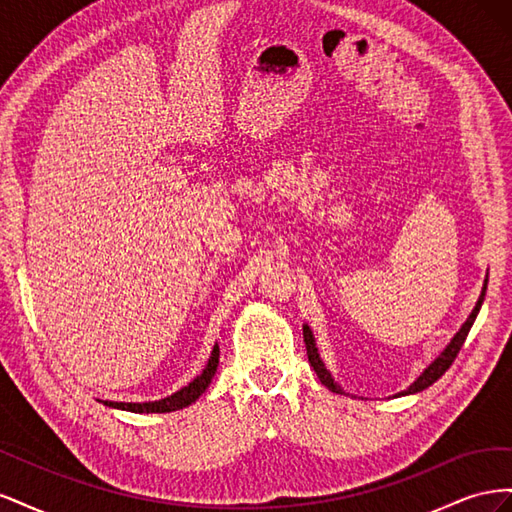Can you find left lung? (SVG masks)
Wrapping results in <instances>:
<instances>
[{"label":"left lung","mask_w":512,"mask_h":512,"mask_svg":"<svg viewBox=\"0 0 512 512\" xmlns=\"http://www.w3.org/2000/svg\"><path fill=\"white\" fill-rule=\"evenodd\" d=\"M485 290H487V280H485V284H483V292H480V297H478V301H476V307L472 309V314L468 316V320L463 322V327L457 331V335L451 339V344H448V346L442 350V354L438 356V359L433 361V363L423 371V374L418 376V378L410 384L408 391L399 393V395H412V393H418V391H425L427 386H431L438 378L444 376V371L453 365V361L457 359V354H459L463 342H466V337H468V333H470V329H472V324H474V320H476V316H478V312H480V305H483V301H485ZM303 339H305V348H307V359H309V363H312V367H314V371H316V376L320 378V382H322L324 386H327L329 391L342 395V393H344L342 386H339V384L331 378L327 367H324V363H322V359H320V354H318V348H316L314 333H312V329L307 327V324H303Z\"/></svg>","instance_id":"left-lung-1"}]
</instances>
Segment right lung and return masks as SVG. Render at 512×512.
<instances>
[{
    "instance_id": "right-lung-1",
    "label": "right lung",
    "mask_w": 512,
    "mask_h": 512,
    "mask_svg": "<svg viewBox=\"0 0 512 512\" xmlns=\"http://www.w3.org/2000/svg\"><path fill=\"white\" fill-rule=\"evenodd\" d=\"M218 363H220V346L215 344L209 356V363L203 369V374L196 376L188 386H183L181 391L168 395L164 399L158 401H143V404H123V401H102L104 406H111V408H119V410H128V412H136V414H151V412H175L181 410L185 406L194 404V401L205 393L207 386L211 384V378L215 376V371H218Z\"/></svg>"
}]
</instances>
